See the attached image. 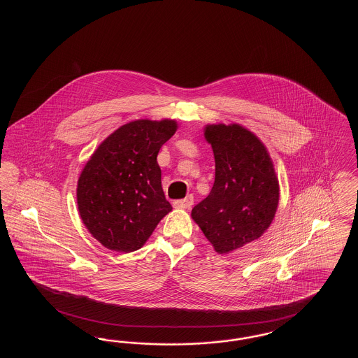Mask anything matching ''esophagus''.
Wrapping results in <instances>:
<instances>
[{
    "label": "esophagus",
    "instance_id": "esophagus-1",
    "mask_svg": "<svg viewBox=\"0 0 358 358\" xmlns=\"http://www.w3.org/2000/svg\"><path fill=\"white\" fill-rule=\"evenodd\" d=\"M192 205H193V196H192V194H189V196H187V197L182 199V200H176V201H173V206L177 208V209H189Z\"/></svg>",
    "mask_w": 358,
    "mask_h": 358
}]
</instances>
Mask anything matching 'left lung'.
Returning <instances> with one entry per match:
<instances>
[{
	"label": "left lung",
	"instance_id": "left-lung-1",
	"mask_svg": "<svg viewBox=\"0 0 358 358\" xmlns=\"http://www.w3.org/2000/svg\"><path fill=\"white\" fill-rule=\"evenodd\" d=\"M215 155V184L192 209V219L219 254L260 238L279 203V181L266 146L238 123L206 124Z\"/></svg>",
	"mask_w": 358,
	"mask_h": 358
}]
</instances>
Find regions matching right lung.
<instances>
[{
  "label": "right lung",
  "mask_w": 358,
  "mask_h": 358,
  "mask_svg": "<svg viewBox=\"0 0 358 358\" xmlns=\"http://www.w3.org/2000/svg\"><path fill=\"white\" fill-rule=\"evenodd\" d=\"M177 130L174 120H138L120 126L91 155L76 199L88 232L117 252H133L171 210L157 155Z\"/></svg>",
  "instance_id": "add662e5"
}]
</instances>
